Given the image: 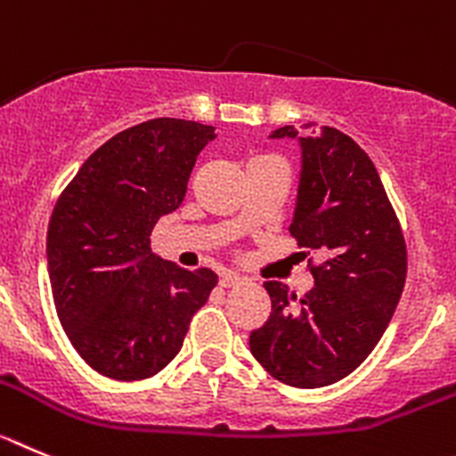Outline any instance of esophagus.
<instances>
[{
	"mask_svg": "<svg viewBox=\"0 0 456 456\" xmlns=\"http://www.w3.org/2000/svg\"><path fill=\"white\" fill-rule=\"evenodd\" d=\"M248 279L240 277V274L236 273H224L223 277H220V286H224V289H233V286H243Z\"/></svg>",
	"mask_w": 456,
	"mask_h": 456,
	"instance_id": "1",
	"label": "esophagus"
}]
</instances>
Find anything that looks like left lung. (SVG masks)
I'll list each match as a JSON object with an SVG mask.
<instances>
[{"instance_id":"obj_1","label":"left lung","mask_w":456,"mask_h":456,"mask_svg":"<svg viewBox=\"0 0 456 456\" xmlns=\"http://www.w3.org/2000/svg\"><path fill=\"white\" fill-rule=\"evenodd\" d=\"M295 138L302 151L290 233L320 249L305 297L265 281L273 302L264 327L249 334L254 359L289 387L320 388L350 375L387 331L407 279V245L370 157L343 131L322 126Z\"/></svg>"}]
</instances>
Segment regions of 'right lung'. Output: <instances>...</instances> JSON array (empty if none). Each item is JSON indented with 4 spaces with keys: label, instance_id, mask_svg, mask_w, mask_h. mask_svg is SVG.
Listing matches in <instances>:
<instances>
[{
    "label": "right lung",
    "instance_id": "add662e5",
    "mask_svg": "<svg viewBox=\"0 0 456 456\" xmlns=\"http://www.w3.org/2000/svg\"><path fill=\"white\" fill-rule=\"evenodd\" d=\"M216 129L157 118L120 131L79 167L47 232L56 314L100 375L138 381L179 354L218 274L183 270L150 249L159 218L182 207L198 154Z\"/></svg>",
    "mask_w": 456,
    "mask_h": 456
}]
</instances>
